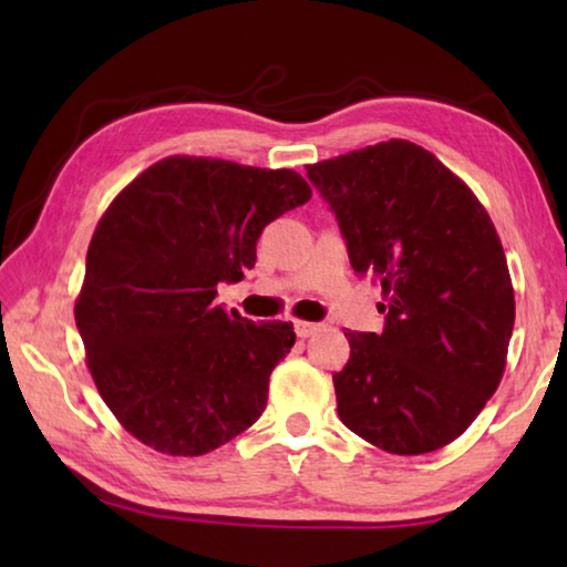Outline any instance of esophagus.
Segmentation results:
<instances>
[{
  "label": "esophagus",
  "mask_w": 567,
  "mask_h": 567,
  "mask_svg": "<svg viewBox=\"0 0 567 567\" xmlns=\"http://www.w3.org/2000/svg\"><path fill=\"white\" fill-rule=\"evenodd\" d=\"M320 330V324L315 322H305V320H295V332L297 338H310V334H315Z\"/></svg>",
  "instance_id": "esophagus-1"
}]
</instances>
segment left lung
Here are the masks:
<instances>
[{
	"label": "left lung",
	"mask_w": 567,
	"mask_h": 567,
	"mask_svg": "<svg viewBox=\"0 0 567 567\" xmlns=\"http://www.w3.org/2000/svg\"><path fill=\"white\" fill-rule=\"evenodd\" d=\"M348 243L382 287L385 330L344 332L338 415L392 455L453 443L505 372L515 295L503 243L463 179L415 142L390 140L307 165Z\"/></svg>",
	"instance_id": "1"
}]
</instances>
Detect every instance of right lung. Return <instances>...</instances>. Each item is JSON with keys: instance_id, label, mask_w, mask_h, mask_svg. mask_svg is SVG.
I'll return each instance as SVG.
<instances>
[{"instance_id": "1", "label": "right lung", "mask_w": 567, "mask_h": 567, "mask_svg": "<svg viewBox=\"0 0 567 567\" xmlns=\"http://www.w3.org/2000/svg\"><path fill=\"white\" fill-rule=\"evenodd\" d=\"M310 197L295 169L172 155L112 199L74 320L94 385L140 443L205 455L262 415L292 322L227 312L217 285L243 280L265 225Z\"/></svg>"}]
</instances>
